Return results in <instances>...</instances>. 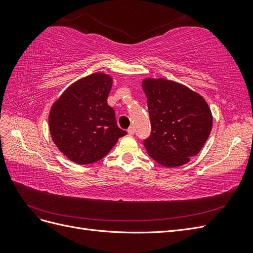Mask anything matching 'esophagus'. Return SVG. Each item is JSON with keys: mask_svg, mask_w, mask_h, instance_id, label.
I'll return each instance as SVG.
<instances>
[{"mask_svg": "<svg viewBox=\"0 0 253 253\" xmlns=\"http://www.w3.org/2000/svg\"><path fill=\"white\" fill-rule=\"evenodd\" d=\"M127 133H128L129 135H134V134H135V127H134L133 126H129V127L127 128Z\"/></svg>", "mask_w": 253, "mask_h": 253, "instance_id": "esophagus-1", "label": "esophagus"}]
</instances>
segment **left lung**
<instances>
[{"instance_id":"8db88e82","label":"left lung","mask_w":253,"mask_h":253,"mask_svg":"<svg viewBox=\"0 0 253 253\" xmlns=\"http://www.w3.org/2000/svg\"><path fill=\"white\" fill-rule=\"evenodd\" d=\"M142 88L151 120V135L143 140L148 154L167 168L187 164L210 135L208 104L200 94L164 78L144 79Z\"/></svg>"}]
</instances>
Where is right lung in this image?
I'll use <instances>...</instances> for the list:
<instances>
[{"instance_id": "1", "label": "right lung", "mask_w": 253, "mask_h": 253, "mask_svg": "<svg viewBox=\"0 0 253 253\" xmlns=\"http://www.w3.org/2000/svg\"><path fill=\"white\" fill-rule=\"evenodd\" d=\"M113 79L91 74L67 87L52 104L48 125L57 148L72 162L88 165L103 158L126 134L108 104Z\"/></svg>"}]
</instances>
